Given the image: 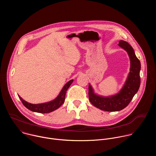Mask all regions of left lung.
<instances>
[{"label":"left lung","mask_w":156,"mask_h":156,"mask_svg":"<svg viewBox=\"0 0 156 156\" xmlns=\"http://www.w3.org/2000/svg\"><path fill=\"white\" fill-rule=\"evenodd\" d=\"M119 46L126 51L130 60L129 72L120 91L109 96H99L94 93L92 86L89 84L88 93L90 102L96 107L107 112L119 111L125 108L138 92L141 83V63L134 50L125 41H120Z\"/></svg>","instance_id":"left-lung-1"}]
</instances>
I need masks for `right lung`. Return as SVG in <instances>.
Wrapping results in <instances>:
<instances>
[{
  "mask_svg": "<svg viewBox=\"0 0 156 156\" xmlns=\"http://www.w3.org/2000/svg\"><path fill=\"white\" fill-rule=\"evenodd\" d=\"M73 80H71L69 82L66 83L62 89L61 91L60 92L57 97L54 100L48 102L33 104L29 103L26 101L23 100L19 95H18V97L21 100V101L22 102V103H23V104L28 109L30 110L31 111L37 112V113H41V114L50 113L55 110L58 108H59L64 103L66 92L67 91L70 86L73 83Z\"/></svg>",
  "mask_w": 156,
  "mask_h": 156,
  "instance_id": "add662e5",
  "label": "right lung"
}]
</instances>
